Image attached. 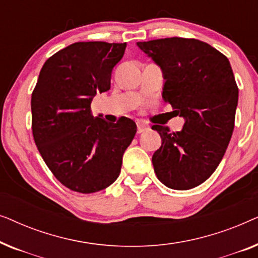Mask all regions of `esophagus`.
I'll use <instances>...</instances> for the list:
<instances>
[{
	"label": "esophagus",
	"mask_w": 258,
	"mask_h": 258,
	"mask_svg": "<svg viewBox=\"0 0 258 258\" xmlns=\"http://www.w3.org/2000/svg\"><path fill=\"white\" fill-rule=\"evenodd\" d=\"M148 129L147 125L142 124V123H137V134H142L143 132H146Z\"/></svg>",
	"instance_id": "obj_1"
}]
</instances>
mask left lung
<instances>
[{"instance_id": "obj_1", "label": "left lung", "mask_w": 258, "mask_h": 258, "mask_svg": "<svg viewBox=\"0 0 258 258\" xmlns=\"http://www.w3.org/2000/svg\"><path fill=\"white\" fill-rule=\"evenodd\" d=\"M137 45L163 70L162 97L185 121L176 133L151 126L162 139L153 155L155 174L170 189L195 188L216 170L234 132L238 88L230 62L195 38H160Z\"/></svg>"}]
</instances>
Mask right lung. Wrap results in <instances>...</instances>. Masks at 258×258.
Segmentation results:
<instances>
[{
	"label": "right lung",
	"mask_w": 258,
	"mask_h": 258,
	"mask_svg": "<svg viewBox=\"0 0 258 258\" xmlns=\"http://www.w3.org/2000/svg\"><path fill=\"white\" fill-rule=\"evenodd\" d=\"M126 43L76 42L49 57L31 95V128L42 158L63 185L91 194L114 183L136 123L91 115L95 95L110 89Z\"/></svg>",
	"instance_id": "right-lung-1"
}]
</instances>
